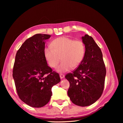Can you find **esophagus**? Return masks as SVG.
I'll list each match as a JSON object with an SVG mask.
<instances>
[{"label":"esophagus","instance_id":"obj_1","mask_svg":"<svg viewBox=\"0 0 123 123\" xmlns=\"http://www.w3.org/2000/svg\"><path fill=\"white\" fill-rule=\"evenodd\" d=\"M59 76H60V78L61 79H64V77H65V75H64V74H61L60 75H59Z\"/></svg>","mask_w":123,"mask_h":123}]
</instances>
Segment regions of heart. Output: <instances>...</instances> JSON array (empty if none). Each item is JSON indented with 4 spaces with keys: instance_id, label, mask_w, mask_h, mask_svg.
Masks as SVG:
<instances>
[{
    "instance_id": "obj_1",
    "label": "heart",
    "mask_w": 123,
    "mask_h": 123,
    "mask_svg": "<svg viewBox=\"0 0 123 123\" xmlns=\"http://www.w3.org/2000/svg\"><path fill=\"white\" fill-rule=\"evenodd\" d=\"M85 46L80 40H74L68 37H61L54 39L51 46L44 51V55L48 65L56 68L60 61L62 62L56 69L59 73L70 71L77 67L82 62L85 54Z\"/></svg>"
}]
</instances>
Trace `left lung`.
Wrapping results in <instances>:
<instances>
[{
  "instance_id": "1",
  "label": "left lung",
  "mask_w": 123,
  "mask_h": 123,
  "mask_svg": "<svg viewBox=\"0 0 123 123\" xmlns=\"http://www.w3.org/2000/svg\"><path fill=\"white\" fill-rule=\"evenodd\" d=\"M85 54L78 68L65 76L70 83L68 95L76 105L86 107L94 103L101 96L104 88L106 70L99 47L92 37H81Z\"/></svg>"
}]
</instances>
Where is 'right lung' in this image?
Instances as JSON below:
<instances>
[{
  "label": "right lung",
  "mask_w": 123,
  "mask_h": 123,
  "mask_svg": "<svg viewBox=\"0 0 123 123\" xmlns=\"http://www.w3.org/2000/svg\"><path fill=\"white\" fill-rule=\"evenodd\" d=\"M51 35L37 34L26 40L17 52L13 77L20 99L35 108L45 106L52 96L51 89L60 82L44 57L45 40Z\"/></svg>",
  "instance_id": "right-lung-1"
}]
</instances>
